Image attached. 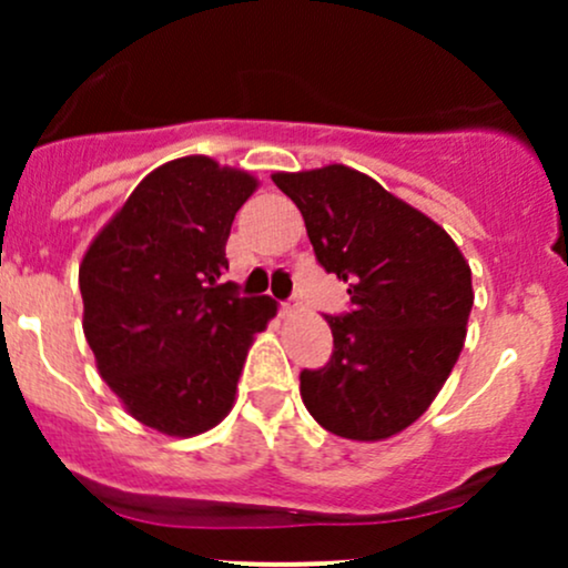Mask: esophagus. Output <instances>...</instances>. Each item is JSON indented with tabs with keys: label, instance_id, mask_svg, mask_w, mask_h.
Returning <instances> with one entry per match:
<instances>
[{
	"label": "esophagus",
	"instance_id": "34e87169",
	"mask_svg": "<svg viewBox=\"0 0 568 568\" xmlns=\"http://www.w3.org/2000/svg\"><path fill=\"white\" fill-rule=\"evenodd\" d=\"M298 310H302L298 298H288V302L280 304V312H283V315H293V312H298Z\"/></svg>",
	"mask_w": 568,
	"mask_h": 568
}]
</instances>
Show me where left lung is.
Returning <instances> with one entry per match:
<instances>
[{"label": "left lung", "mask_w": 568, "mask_h": 568, "mask_svg": "<svg viewBox=\"0 0 568 568\" xmlns=\"http://www.w3.org/2000/svg\"><path fill=\"white\" fill-rule=\"evenodd\" d=\"M317 262L349 285L325 315L334 355L302 371V400L338 438L384 440L414 425L465 347L473 272L443 226L347 165L275 173Z\"/></svg>", "instance_id": "obj_1"}]
</instances>
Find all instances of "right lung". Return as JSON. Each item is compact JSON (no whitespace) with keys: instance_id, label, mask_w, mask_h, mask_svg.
Listing matches in <instances>:
<instances>
[{"instance_id":"1","label":"right lung","mask_w":568,"mask_h":568,"mask_svg":"<svg viewBox=\"0 0 568 568\" xmlns=\"http://www.w3.org/2000/svg\"><path fill=\"white\" fill-rule=\"evenodd\" d=\"M256 186L202 154L165 162L82 256V328L98 374L162 435L192 438L230 414L253 336L277 315L270 296L221 283L234 213Z\"/></svg>"}]
</instances>
